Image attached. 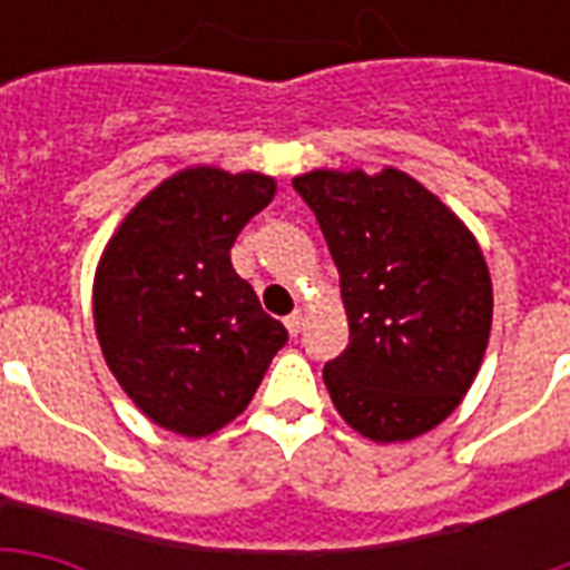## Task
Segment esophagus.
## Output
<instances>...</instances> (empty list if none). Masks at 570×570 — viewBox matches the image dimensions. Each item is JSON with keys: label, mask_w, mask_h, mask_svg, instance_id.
Returning <instances> with one entry per match:
<instances>
[{"label": "esophagus", "mask_w": 570, "mask_h": 570, "mask_svg": "<svg viewBox=\"0 0 570 570\" xmlns=\"http://www.w3.org/2000/svg\"><path fill=\"white\" fill-rule=\"evenodd\" d=\"M284 323H286V330H289V335H298L302 330H305V317H302V311H293Z\"/></svg>", "instance_id": "esophagus-1"}]
</instances>
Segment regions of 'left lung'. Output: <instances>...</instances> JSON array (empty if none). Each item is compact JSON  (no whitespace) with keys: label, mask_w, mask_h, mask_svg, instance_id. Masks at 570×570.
<instances>
[{"label":"left lung","mask_w":570,"mask_h":570,"mask_svg":"<svg viewBox=\"0 0 570 570\" xmlns=\"http://www.w3.org/2000/svg\"><path fill=\"white\" fill-rule=\"evenodd\" d=\"M333 253L351 342L323 382L338 415L375 442L415 440L452 415L491 333L476 237L396 167L293 179Z\"/></svg>","instance_id":"left-lung-1"}]
</instances>
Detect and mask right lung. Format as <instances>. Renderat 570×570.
Here are the masks:
<instances>
[{"label":"right lung","mask_w":570,"mask_h":570,"mask_svg":"<svg viewBox=\"0 0 570 570\" xmlns=\"http://www.w3.org/2000/svg\"><path fill=\"white\" fill-rule=\"evenodd\" d=\"M265 174L186 167L155 186L109 237L94 277V326L106 366L146 419L207 436L237 419L284 323L232 268L240 228L268 207Z\"/></svg>","instance_id":"1"}]
</instances>
